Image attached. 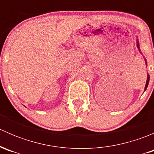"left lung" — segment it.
<instances>
[{
  "label": "left lung",
  "instance_id": "left-lung-1",
  "mask_svg": "<svg viewBox=\"0 0 154 154\" xmlns=\"http://www.w3.org/2000/svg\"><path fill=\"white\" fill-rule=\"evenodd\" d=\"M136 45H137V48H139V52L141 53V51H140V49H139V41H138V39H137V44H136ZM141 54H142V53H141ZM144 61H145L146 66H147V61H146V59H145V58H144ZM149 80H150V75H149V74H147V81H146L145 87H144V91H145V90L147 89V86H148V83H149Z\"/></svg>",
  "mask_w": 154,
  "mask_h": 154
}]
</instances>
